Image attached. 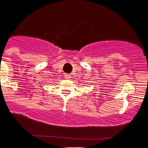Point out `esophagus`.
Segmentation results:
<instances>
[{"label":"esophagus","mask_w":148,"mask_h":148,"mask_svg":"<svg viewBox=\"0 0 148 148\" xmlns=\"http://www.w3.org/2000/svg\"><path fill=\"white\" fill-rule=\"evenodd\" d=\"M64 77H65V79H70L71 78V75H70V74H64Z\"/></svg>","instance_id":"34e87169"}]
</instances>
